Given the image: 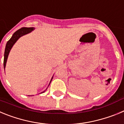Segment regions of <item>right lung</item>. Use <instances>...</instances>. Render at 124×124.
<instances>
[{
  "label": "right lung",
  "instance_id": "right-lung-1",
  "mask_svg": "<svg viewBox=\"0 0 124 124\" xmlns=\"http://www.w3.org/2000/svg\"><path fill=\"white\" fill-rule=\"evenodd\" d=\"M34 30H35V27H22L20 29L18 30L17 31H15L14 34L12 35V37L10 38L9 40L7 41V43L6 46H5V52H4V69L5 68V66H6V63H7V58H8V54H9V53L11 49L13 47V46L14 45L16 41L19 39L22 36L25 35H27V34L30 33V32H31L32 31H33ZM53 77L51 78V79L50 82V84L51 83V80H52ZM48 85V86H49ZM48 88V87H47ZM47 88L46 89V90H45L44 91L41 92L40 94L41 93H43L45 92V91H46Z\"/></svg>",
  "mask_w": 124,
  "mask_h": 124
}]
</instances>
